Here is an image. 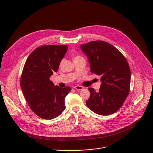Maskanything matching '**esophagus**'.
Segmentation results:
<instances>
[{
  "mask_svg": "<svg viewBox=\"0 0 153 153\" xmlns=\"http://www.w3.org/2000/svg\"><path fill=\"white\" fill-rule=\"evenodd\" d=\"M74 88L76 90H82L83 89V87L82 86H80V85H77V86H74Z\"/></svg>",
  "mask_w": 153,
  "mask_h": 153,
  "instance_id": "esophagus-1",
  "label": "esophagus"
}]
</instances>
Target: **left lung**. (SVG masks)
Masks as SVG:
<instances>
[{"label":"left lung","mask_w":153,"mask_h":153,"mask_svg":"<svg viewBox=\"0 0 153 153\" xmlns=\"http://www.w3.org/2000/svg\"><path fill=\"white\" fill-rule=\"evenodd\" d=\"M80 49L88 58L91 72L100 76L102 82L98 92L88 88L90 97L86 106L99 115L114 113L129 92L131 71L125 57L114 46L101 40L81 45Z\"/></svg>","instance_id":"1"}]
</instances>
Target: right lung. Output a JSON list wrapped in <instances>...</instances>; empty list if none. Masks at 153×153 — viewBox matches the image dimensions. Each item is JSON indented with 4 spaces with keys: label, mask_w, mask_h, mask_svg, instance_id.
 Masks as SVG:
<instances>
[{
    "label": "right lung",
    "mask_w": 153,
    "mask_h": 153,
    "mask_svg": "<svg viewBox=\"0 0 153 153\" xmlns=\"http://www.w3.org/2000/svg\"><path fill=\"white\" fill-rule=\"evenodd\" d=\"M67 45H43L28 57L20 79V87L31 110L39 117L53 119L65 110V98L71 87L60 88L50 80L57 72Z\"/></svg>",
    "instance_id": "add662e5"
}]
</instances>
